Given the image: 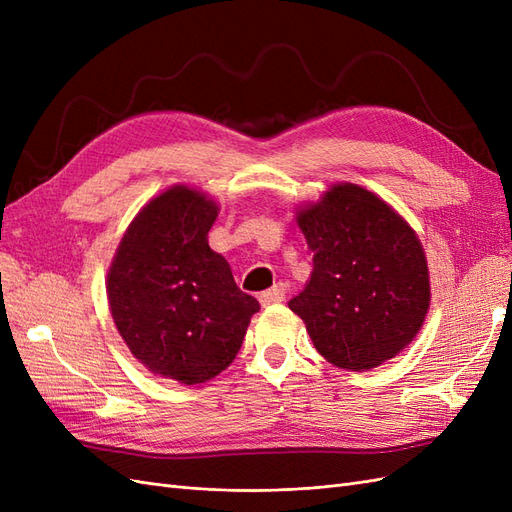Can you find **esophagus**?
<instances>
[{
    "label": "esophagus",
    "instance_id": "34e87169",
    "mask_svg": "<svg viewBox=\"0 0 512 512\" xmlns=\"http://www.w3.org/2000/svg\"><path fill=\"white\" fill-rule=\"evenodd\" d=\"M260 303L262 305H273V303H282L286 299V286L284 284H275L273 288L260 292Z\"/></svg>",
    "mask_w": 512,
    "mask_h": 512
}]
</instances>
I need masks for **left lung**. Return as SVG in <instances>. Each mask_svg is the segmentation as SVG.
Segmentation results:
<instances>
[{
  "mask_svg": "<svg viewBox=\"0 0 512 512\" xmlns=\"http://www.w3.org/2000/svg\"><path fill=\"white\" fill-rule=\"evenodd\" d=\"M314 271L288 307L335 367L365 371L393 359L421 331L429 269L416 232L380 196L337 183L297 211Z\"/></svg>",
  "mask_w": 512,
  "mask_h": 512,
  "instance_id": "1",
  "label": "left lung"
}]
</instances>
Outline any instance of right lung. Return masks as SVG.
Instances as JSON below:
<instances>
[{
	"label": "right lung",
	"instance_id": "right-lung-1",
	"mask_svg": "<svg viewBox=\"0 0 512 512\" xmlns=\"http://www.w3.org/2000/svg\"><path fill=\"white\" fill-rule=\"evenodd\" d=\"M218 211L203 192L173 185L138 211L106 277L115 327L130 352L151 374L185 386L235 361L260 309L209 247Z\"/></svg>",
	"mask_w": 512,
	"mask_h": 512
}]
</instances>
